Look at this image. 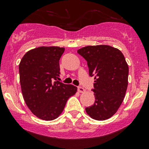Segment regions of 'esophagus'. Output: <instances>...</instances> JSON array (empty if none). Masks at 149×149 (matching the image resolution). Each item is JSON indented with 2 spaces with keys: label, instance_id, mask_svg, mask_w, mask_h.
Here are the masks:
<instances>
[{
  "label": "esophagus",
  "instance_id": "34e87169",
  "mask_svg": "<svg viewBox=\"0 0 149 149\" xmlns=\"http://www.w3.org/2000/svg\"><path fill=\"white\" fill-rule=\"evenodd\" d=\"M78 91H79V92H81V93H83V92H84V91H85V89H84L83 87L79 86V87H78Z\"/></svg>",
  "mask_w": 149,
  "mask_h": 149
}]
</instances>
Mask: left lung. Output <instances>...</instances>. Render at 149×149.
Returning a JSON list of instances; mask_svg holds the SVG:
<instances>
[{
	"instance_id": "8db88e82",
	"label": "left lung",
	"mask_w": 149,
	"mask_h": 149,
	"mask_svg": "<svg viewBox=\"0 0 149 149\" xmlns=\"http://www.w3.org/2000/svg\"><path fill=\"white\" fill-rule=\"evenodd\" d=\"M86 61L88 73L94 77V104L86 113L97 120L109 119L119 109L128 84V65L118 49L109 45L87 46L77 51Z\"/></svg>"
}]
</instances>
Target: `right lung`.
I'll return each mask as SVG.
<instances>
[{
    "mask_svg": "<svg viewBox=\"0 0 149 149\" xmlns=\"http://www.w3.org/2000/svg\"><path fill=\"white\" fill-rule=\"evenodd\" d=\"M64 51L59 47H40L28 51L19 64L24 100L31 112L44 120L58 118L77 91L75 86L57 81Z\"/></svg>",
    "mask_w": 149,
    "mask_h": 149,
    "instance_id": "obj_1",
    "label": "right lung"
}]
</instances>
